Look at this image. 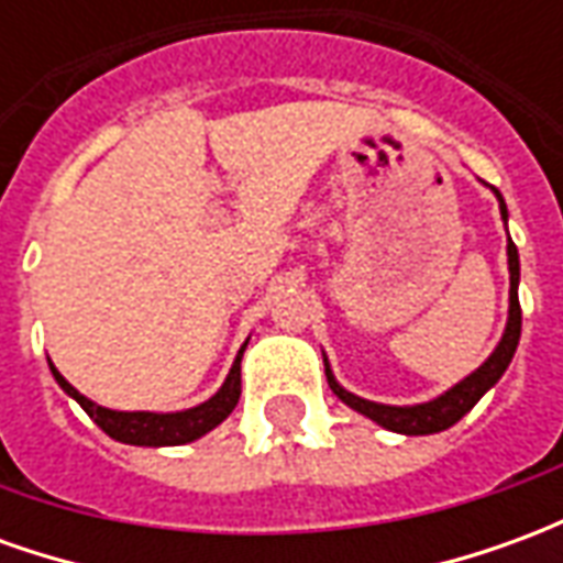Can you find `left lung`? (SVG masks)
<instances>
[{
	"label": "left lung",
	"instance_id": "left-lung-1",
	"mask_svg": "<svg viewBox=\"0 0 563 563\" xmlns=\"http://www.w3.org/2000/svg\"><path fill=\"white\" fill-rule=\"evenodd\" d=\"M497 201H500V217L507 222V205H504V198L495 189ZM507 258H509V319H507V329H504V338L497 343V350L488 358H485L483 365L473 371L471 377H464L459 386H452L449 391H443L440 398L428 404H416V407H391V404H377V401H365V398H358L353 391H346L334 379L329 367V358H325V377H329L331 391L341 398L346 407H353L367 419H374L383 428H389V431H398V434H437V431H446L452 424L459 422L461 416H467L473 410V404L483 398L485 391L495 386L497 379L504 377V371L512 362V355H516V346H519L521 338V307H519V250L512 241H507Z\"/></svg>",
	"mask_w": 563,
	"mask_h": 563
}]
</instances>
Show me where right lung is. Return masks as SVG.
<instances>
[{
  "mask_svg": "<svg viewBox=\"0 0 563 563\" xmlns=\"http://www.w3.org/2000/svg\"><path fill=\"white\" fill-rule=\"evenodd\" d=\"M244 350L246 343L241 346L238 358H234L222 389L205 404H198L192 410H180V413H144V410L141 413H123V410H108V407H99L90 398H84L54 365H51V371H54L56 383L63 386V391L71 395L108 437H114L120 443H132V446H184V443H192L198 437L213 431L234 410V404L241 398V355H244Z\"/></svg>",
  "mask_w": 563,
  "mask_h": 563,
  "instance_id": "1",
  "label": "right lung"
}]
</instances>
